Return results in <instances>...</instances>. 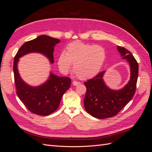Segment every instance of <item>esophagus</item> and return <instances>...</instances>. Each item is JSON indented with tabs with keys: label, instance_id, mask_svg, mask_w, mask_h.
Wrapping results in <instances>:
<instances>
[{
	"label": "esophagus",
	"instance_id": "1",
	"mask_svg": "<svg viewBox=\"0 0 152 152\" xmlns=\"http://www.w3.org/2000/svg\"><path fill=\"white\" fill-rule=\"evenodd\" d=\"M72 84L73 86H77V85H79L80 84V82H77V81H73Z\"/></svg>",
	"mask_w": 152,
	"mask_h": 152
}]
</instances>
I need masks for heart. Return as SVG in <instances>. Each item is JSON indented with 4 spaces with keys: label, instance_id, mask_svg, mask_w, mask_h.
I'll use <instances>...</instances> for the list:
<instances>
[{
    "label": "heart",
    "instance_id": "b5f03b06",
    "mask_svg": "<svg viewBox=\"0 0 152 152\" xmlns=\"http://www.w3.org/2000/svg\"><path fill=\"white\" fill-rule=\"evenodd\" d=\"M66 49V53L62 52L58 57L59 69L62 72L67 73L73 65V72L82 80L90 79L97 74L107 58L103 47L80 41L69 44Z\"/></svg>",
    "mask_w": 152,
    "mask_h": 152
}]
</instances>
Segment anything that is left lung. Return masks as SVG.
Masks as SVG:
<instances>
[{
  "instance_id": "1",
  "label": "left lung",
  "mask_w": 152,
  "mask_h": 152,
  "mask_svg": "<svg viewBox=\"0 0 152 152\" xmlns=\"http://www.w3.org/2000/svg\"><path fill=\"white\" fill-rule=\"evenodd\" d=\"M117 50L121 56L127 59L131 67L130 80L124 88L118 91L108 88L103 79L104 71L84 82L87 88L84 100V108L87 113L97 118L115 116L130 102L136 92L138 63L127 49L118 45Z\"/></svg>"
}]
</instances>
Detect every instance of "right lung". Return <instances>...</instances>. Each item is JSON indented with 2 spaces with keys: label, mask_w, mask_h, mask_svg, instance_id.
I'll use <instances>...</instances> for the list:
<instances>
[{
  "label": "right lung",
  "mask_w": 152,
  "mask_h": 152,
  "mask_svg": "<svg viewBox=\"0 0 152 152\" xmlns=\"http://www.w3.org/2000/svg\"><path fill=\"white\" fill-rule=\"evenodd\" d=\"M60 42L57 39L40 35L26 42L18 50L14 59L13 72L16 94L29 111L36 115L46 116L58 109L64 93L69 89L71 79L68 77H58L50 73L47 82L39 87H31L21 79L17 64L19 58L30 53H40L54 63V47Z\"/></svg>",
  "instance_id": "obj_1"
}]
</instances>
